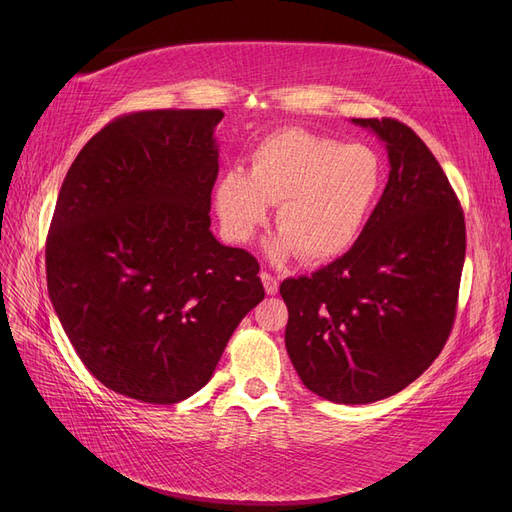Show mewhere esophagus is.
Segmentation results:
<instances>
[{"instance_id": "1", "label": "esophagus", "mask_w": 512, "mask_h": 512, "mask_svg": "<svg viewBox=\"0 0 512 512\" xmlns=\"http://www.w3.org/2000/svg\"><path fill=\"white\" fill-rule=\"evenodd\" d=\"M260 280H262V286H265L267 294H275L277 288H280V282H277V277L271 275V273H267V271L260 273Z\"/></svg>"}]
</instances>
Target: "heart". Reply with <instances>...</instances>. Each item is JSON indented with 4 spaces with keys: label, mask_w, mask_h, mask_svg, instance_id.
I'll return each instance as SVG.
<instances>
[{
    "label": "heart",
    "mask_w": 512,
    "mask_h": 512,
    "mask_svg": "<svg viewBox=\"0 0 512 512\" xmlns=\"http://www.w3.org/2000/svg\"><path fill=\"white\" fill-rule=\"evenodd\" d=\"M384 168L367 145H342L305 130L273 132L256 145L250 173L228 170L215 185V207L226 235L245 243L277 205L280 237L269 256L297 254L307 262L333 260L359 239L382 190Z\"/></svg>",
    "instance_id": "obj_1"
}]
</instances>
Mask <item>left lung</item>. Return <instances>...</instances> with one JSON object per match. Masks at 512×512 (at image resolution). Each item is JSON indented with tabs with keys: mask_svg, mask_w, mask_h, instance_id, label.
<instances>
[{
	"mask_svg": "<svg viewBox=\"0 0 512 512\" xmlns=\"http://www.w3.org/2000/svg\"><path fill=\"white\" fill-rule=\"evenodd\" d=\"M352 123L386 145V188L342 258L280 286L301 382L346 406L399 393L438 359L466 260L463 211L427 145L397 119Z\"/></svg>",
	"mask_w": 512,
	"mask_h": 512,
	"instance_id": "left-lung-1",
	"label": "left lung"
}]
</instances>
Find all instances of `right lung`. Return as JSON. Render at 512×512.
<instances>
[{
	"label": "right lung",
	"instance_id": "1",
	"mask_svg": "<svg viewBox=\"0 0 512 512\" xmlns=\"http://www.w3.org/2000/svg\"><path fill=\"white\" fill-rule=\"evenodd\" d=\"M222 117H117L81 149L57 196L46 237L55 314L91 374L145 404L203 389L265 299L258 260L209 230Z\"/></svg>",
	"mask_w": 512,
	"mask_h": 512
}]
</instances>
